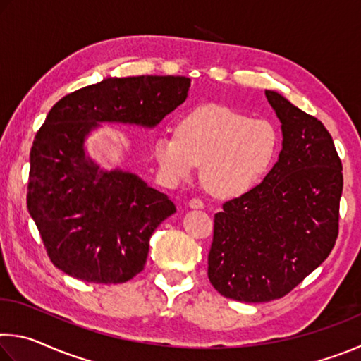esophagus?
Wrapping results in <instances>:
<instances>
[{"mask_svg":"<svg viewBox=\"0 0 361 361\" xmlns=\"http://www.w3.org/2000/svg\"><path fill=\"white\" fill-rule=\"evenodd\" d=\"M189 207H191V209H204L205 204L199 197H192L189 200Z\"/></svg>","mask_w":361,"mask_h":361,"instance_id":"obj_1","label":"esophagus"}]
</instances>
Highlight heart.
I'll return each instance as SVG.
<instances>
[{
	"label": "heart",
	"mask_w": 361,
	"mask_h": 361,
	"mask_svg": "<svg viewBox=\"0 0 361 361\" xmlns=\"http://www.w3.org/2000/svg\"><path fill=\"white\" fill-rule=\"evenodd\" d=\"M279 151V132L264 118L223 105H202L181 114L175 135L154 140V157L170 181L188 178L195 166L205 188L218 197L248 192L271 169Z\"/></svg>",
	"instance_id": "b5f03b06"
}]
</instances>
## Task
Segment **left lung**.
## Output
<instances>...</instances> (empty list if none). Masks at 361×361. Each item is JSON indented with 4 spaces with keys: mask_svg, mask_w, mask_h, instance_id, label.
Wrapping results in <instances>:
<instances>
[{
    "mask_svg": "<svg viewBox=\"0 0 361 361\" xmlns=\"http://www.w3.org/2000/svg\"><path fill=\"white\" fill-rule=\"evenodd\" d=\"M283 148L258 186L215 215L209 279L243 302L280 299L328 258L339 234L342 162L322 122L272 90Z\"/></svg>",
    "mask_w": 361,
    "mask_h": 361,
    "instance_id": "left-lung-1",
    "label": "left lung"
}]
</instances>
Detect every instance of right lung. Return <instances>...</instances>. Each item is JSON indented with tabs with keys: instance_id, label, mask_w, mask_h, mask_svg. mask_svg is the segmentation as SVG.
<instances>
[{
	"instance_id": "add662e5",
	"label": "right lung",
	"mask_w": 361,
	"mask_h": 361,
	"mask_svg": "<svg viewBox=\"0 0 361 361\" xmlns=\"http://www.w3.org/2000/svg\"><path fill=\"white\" fill-rule=\"evenodd\" d=\"M185 76L108 78L51 108L30 151L27 207L52 264L90 283H124L143 271L149 237L176 212L166 194L84 154L99 122L152 127L181 105Z\"/></svg>"
}]
</instances>
